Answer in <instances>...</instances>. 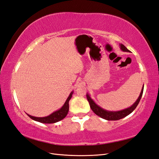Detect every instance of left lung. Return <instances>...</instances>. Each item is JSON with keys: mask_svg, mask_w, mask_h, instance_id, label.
Wrapping results in <instances>:
<instances>
[{"mask_svg": "<svg viewBox=\"0 0 159 159\" xmlns=\"http://www.w3.org/2000/svg\"><path fill=\"white\" fill-rule=\"evenodd\" d=\"M120 46L121 50L122 51L128 52H130L129 50H128V49L126 48V47H125V46H124L123 44L121 43L120 44ZM143 90H144V85H143V87L142 89L141 93L139 97H138V99L136 101V102L134 103L131 107H129L127 109H123V110L117 111H109L105 110V109H103V108H101V107L99 106V105H97L95 103V101L91 98V97L89 96V94H87V98L89 103V105H90L91 109L96 115L101 117V118L105 119L106 120H118L124 118V117H125V116H128L134 110V109H136L137 105L140 102V99L142 96V93H143Z\"/></svg>", "mask_w": 159, "mask_h": 159, "instance_id": "left-lung-1", "label": "left lung"}]
</instances>
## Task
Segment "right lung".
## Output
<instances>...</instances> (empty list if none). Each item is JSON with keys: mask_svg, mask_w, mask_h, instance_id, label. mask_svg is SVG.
Returning <instances> with one entry per match:
<instances>
[{"mask_svg": "<svg viewBox=\"0 0 159 159\" xmlns=\"http://www.w3.org/2000/svg\"><path fill=\"white\" fill-rule=\"evenodd\" d=\"M73 94V91L70 93V94L69 95L68 97L67 98L66 102L64 103L63 106L61 107L58 110L54 111L52 113V114L50 116H46V117H34L27 114L31 119L34 120L35 121H37L43 124H53L56 123V122H58L60 120H63L65 117L68 114V112L69 110V101L71 99V97Z\"/></svg>", "mask_w": 159, "mask_h": 159, "instance_id": "obj_1", "label": "right lung"}]
</instances>
